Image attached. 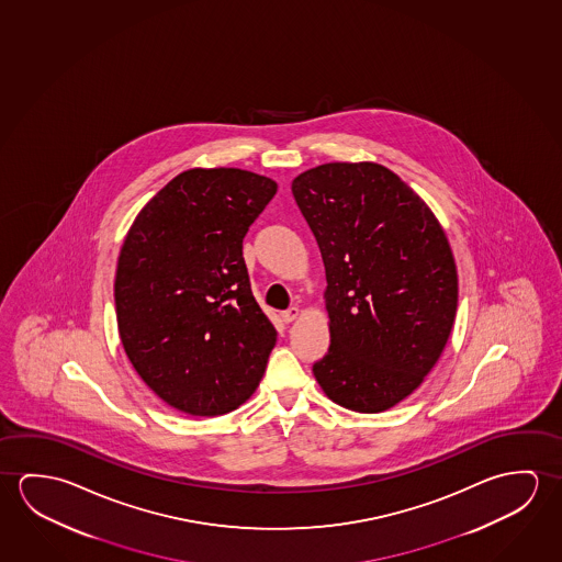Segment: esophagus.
<instances>
[{
	"mask_svg": "<svg viewBox=\"0 0 562 562\" xmlns=\"http://www.w3.org/2000/svg\"><path fill=\"white\" fill-rule=\"evenodd\" d=\"M299 314H301V311H299L296 306H291L289 311L281 312V318H283L285 324H289V322L296 321V318H299Z\"/></svg>",
	"mask_w": 562,
	"mask_h": 562,
	"instance_id": "34e87169",
	"label": "esophagus"
}]
</instances>
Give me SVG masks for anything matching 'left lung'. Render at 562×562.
<instances>
[{
  "label": "left lung",
  "mask_w": 562,
  "mask_h": 562,
  "mask_svg": "<svg viewBox=\"0 0 562 562\" xmlns=\"http://www.w3.org/2000/svg\"><path fill=\"white\" fill-rule=\"evenodd\" d=\"M291 189L328 281L330 348L314 376L344 408L389 411L418 389L453 328L459 285L446 232L371 161L324 164Z\"/></svg>",
  "instance_id": "1"
}]
</instances>
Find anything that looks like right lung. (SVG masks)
<instances>
[{"label": "right lung", "mask_w": 562, "mask_h": 562, "mask_svg": "<svg viewBox=\"0 0 562 562\" xmlns=\"http://www.w3.org/2000/svg\"><path fill=\"white\" fill-rule=\"evenodd\" d=\"M277 193L236 168L183 171L134 218L115 277L119 336L144 383L191 416L236 411L277 331L251 294L241 240Z\"/></svg>", "instance_id": "1"}]
</instances>
